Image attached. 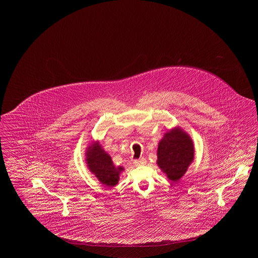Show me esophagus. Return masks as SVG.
<instances>
[{
	"label": "esophagus",
	"mask_w": 258,
	"mask_h": 258,
	"mask_svg": "<svg viewBox=\"0 0 258 258\" xmlns=\"http://www.w3.org/2000/svg\"><path fill=\"white\" fill-rule=\"evenodd\" d=\"M145 163H146V159L145 158H140V159L134 160V165L135 166H141V165H144Z\"/></svg>",
	"instance_id": "esophagus-1"
}]
</instances>
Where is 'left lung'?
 I'll use <instances>...</instances> for the list:
<instances>
[{
	"instance_id": "obj_1",
	"label": "left lung",
	"mask_w": 258,
	"mask_h": 258,
	"mask_svg": "<svg viewBox=\"0 0 258 258\" xmlns=\"http://www.w3.org/2000/svg\"><path fill=\"white\" fill-rule=\"evenodd\" d=\"M194 144L189 136L180 128L164 135L158 146L157 163L167 177L179 181L194 160Z\"/></svg>"
}]
</instances>
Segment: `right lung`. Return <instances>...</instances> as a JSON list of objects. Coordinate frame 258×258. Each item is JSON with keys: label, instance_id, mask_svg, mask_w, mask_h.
Returning a JSON list of instances; mask_svg holds the SVG:
<instances>
[{"label": "right lung", "instance_id": "right-lung-1", "mask_svg": "<svg viewBox=\"0 0 258 258\" xmlns=\"http://www.w3.org/2000/svg\"><path fill=\"white\" fill-rule=\"evenodd\" d=\"M86 156L88 169L102 184L107 186L118 184L119 175L123 168H115L110 156L98 143L88 148Z\"/></svg>", "mask_w": 258, "mask_h": 258}]
</instances>
